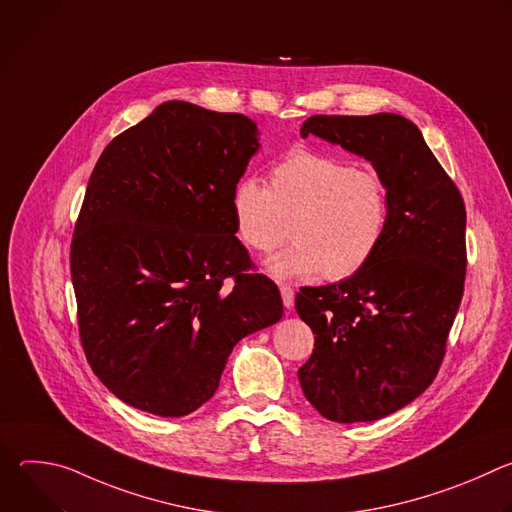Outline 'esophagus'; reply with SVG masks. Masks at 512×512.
<instances>
[{"mask_svg": "<svg viewBox=\"0 0 512 512\" xmlns=\"http://www.w3.org/2000/svg\"><path fill=\"white\" fill-rule=\"evenodd\" d=\"M279 289H281V300H283V306H285L287 310L294 308V302H296V291H294V287L287 285V283H281V285H279Z\"/></svg>", "mask_w": 512, "mask_h": 512, "instance_id": "obj_1", "label": "esophagus"}]
</instances>
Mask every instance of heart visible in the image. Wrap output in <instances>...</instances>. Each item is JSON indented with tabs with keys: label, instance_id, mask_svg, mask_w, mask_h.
I'll use <instances>...</instances> for the list:
<instances>
[{
	"label": "heart",
	"instance_id": "obj_1",
	"mask_svg": "<svg viewBox=\"0 0 512 512\" xmlns=\"http://www.w3.org/2000/svg\"><path fill=\"white\" fill-rule=\"evenodd\" d=\"M231 204L241 241L259 253L281 245L289 223L294 243L267 263L277 277L346 279L369 265L389 225V188L375 168L308 148L281 156L267 188L243 178Z\"/></svg>",
	"mask_w": 512,
	"mask_h": 512
}]
</instances>
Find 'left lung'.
Masks as SVG:
<instances>
[{
    "mask_svg": "<svg viewBox=\"0 0 512 512\" xmlns=\"http://www.w3.org/2000/svg\"><path fill=\"white\" fill-rule=\"evenodd\" d=\"M373 162L389 188V225L369 265L302 287L298 316L314 352L298 377L330 421H375L411 403L446 356L466 279V206L417 125L395 113L312 115L302 125Z\"/></svg>",
    "mask_w": 512,
    "mask_h": 512,
    "instance_id": "8db88e82",
    "label": "left lung"
}]
</instances>
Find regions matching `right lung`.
<instances>
[{
	"label": "right lung",
	"instance_id": "1",
	"mask_svg": "<svg viewBox=\"0 0 512 512\" xmlns=\"http://www.w3.org/2000/svg\"><path fill=\"white\" fill-rule=\"evenodd\" d=\"M257 145L241 113L168 101L113 137L89 178L70 243L79 336L135 409L196 411L233 346L283 314L235 237L233 192Z\"/></svg>",
	"mask_w": 512,
	"mask_h": 512
}]
</instances>
